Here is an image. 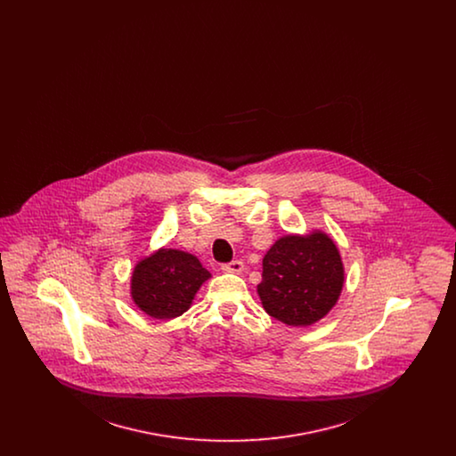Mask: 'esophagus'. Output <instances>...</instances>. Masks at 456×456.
I'll list each match as a JSON object with an SVG mask.
<instances>
[{"label": "esophagus", "instance_id": "esophagus-1", "mask_svg": "<svg viewBox=\"0 0 456 456\" xmlns=\"http://www.w3.org/2000/svg\"><path fill=\"white\" fill-rule=\"evenodd\" d=\"M222 270L227 273H240L244 270V263L240 260L231 261V263H224Z\"/></svg>", "mask_w": 456, "mask_h": 456}]
</instances>
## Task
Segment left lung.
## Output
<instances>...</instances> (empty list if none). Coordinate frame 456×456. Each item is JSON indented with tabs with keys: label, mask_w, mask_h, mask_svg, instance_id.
<instances>
[{
	"label": "left lung",
	"mask_w": 456,
	"mask_h": 456,
	"mask_svg": "<svg viewBox=\"0 0 456 456\" xmlns=\"http://www.w3.org/2000/svg\"><path fill=\"white\" fill-rule=\"evenodd\" d=\"M344 287L337 244L322 231L279 239L263 258L258 296L265 311L289 326L320 322Z\"/></svg>",
	"instance_id": "obj_1"
}]
</instances>
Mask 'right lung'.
Wrapping results in <instances>:
<instances>
[{
	"label": "right lung",
	"mask_w": 456,
	"mask_h": 456,
	"mask_svg": "<svg viewBox=\"0 0 456 456\" xmlns=\"http://www.w3.org/2000/svg\"><path fill=\"white\" fill-rule=\"evenodd\" d=\"M212 275L196 256L162 248L136 263L131 275V299L155 320L181 316Z\"/></svg>",
	"instance_id": "obj_1"
}]
</instances>
